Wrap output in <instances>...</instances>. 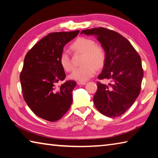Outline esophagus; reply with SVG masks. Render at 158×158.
Segmentation results:
<instances>
[{"label":"esophagus","instance_id":"esophagus-1","mask_svg":"<svg viewBox=\"0 0 158 158\" xmlns=\"http://www.w3.org/2000/svg\"><path fill=\"white\" fill-rule=\"evenodd\" d=\"M77 84L78 85H85V82L84 81H77Z\"/></svg>","mask_w":158,"mask_h":158}]
</instances>
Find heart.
I'll use <instances>...</instances> for the list:
<instances>
[{"label":"heart","instance_id":"1","mask_svg":"<svg viewBox=\"0 0 158 158\" xmlns=\"http://www.w3.org/2000/svg\"><path fill=\"white\" fill-rule=\"evenodd\" d=\"M74 50L84 53L82 57V66L75 69L69 75V78L77 81H85L91 78L96 73V68H100L104 65L106 59L105 49L100 46L95 45L91 39L79 37L72 44ZM60 64L64 70L70 72L74 69L68 53L64 51L60 56Z\"/></svg>","mask_w":158,"mask_h":158}]
</instances>
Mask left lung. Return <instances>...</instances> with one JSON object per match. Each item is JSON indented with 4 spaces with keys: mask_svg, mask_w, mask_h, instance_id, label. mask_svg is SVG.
<instances>
[{
    "mask_svg": "<svg viewBox=\"0 0 158 158\" xmlns=\"http://www.w3.org/2000/svg\"><path fill=\"white\" fill-rule=\"evenodd\" d=\"M81 34L97 37L106 53L98 79L111 83H97L98 90L93 98L95 107L106 116H121L139 95L143 77L141 58L130 42L115 31L100 27L84 30Z\"/></svg>",
    "mask_w": 158,
    "mask_h": 158,
    "instance_id": "left-lung-1",
    "label": "left lung"
}]
</instances>
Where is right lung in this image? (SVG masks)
Masks as SVG:
<instances>
[{
  "instance_id": "obj_1",
  "label": "right lung",
  "mask_w": 158,
  "mask_h": 158,
  "mask_svg": "<svg viewBox=\"0 0 158 158\" xmlns=\"http://www.w3.org/2000/svg\"><path fill=\"white\" fill-rule=\"evenodd\" d=\"M79 31L58 32L47 35L26 55L20 81L24 100L37 116L54 122L63 116L73 102V91L77 83L65 78L60 64L65 45Z\"/></svg>"
}]
</instances>
